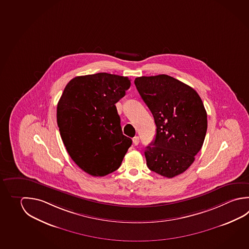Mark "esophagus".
<instances>
[{
	"instance_id": "obj_1",
	"label": "esophagus",
	"mask_w": 249,
	"mask_h": 249,
	"mask_svg": "<svg viewBox=\"0 0 249 249\" xmlns=\"http://www.w3.org/2000/svg\"><path fill=\"white\" fill-rule=\"evenodd\" d=\"M132 141H133V144L135 145H139V143H140V138L138 137V136H136L134 137L133 139H132Z\"/></svg>"
}]
</instances>
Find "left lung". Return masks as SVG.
Here are the masks:
<instances>
[{"label": "left lung", "mask_w": 249, "mask_h": 249, "mask_svg": "<svg viewBox=\"0 0 249 249\" xmlns=\"http://www.w3.org/2000/svg\"><path fill=\"white\" fill-rule=\"evenodd\" d=\"M136 88L153 114L154 141L145 151L150 170L173 178L186 171L204 144L207 113L194 89L167 74L136 78Z\"/></svg>", "instance_id": "left-lung-1"}]
</instances>
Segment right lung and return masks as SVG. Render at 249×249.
Listing matches in <instances>:
<instances>
[{"mask_svg":"<svg viewBox=\"0 0 249 249\" xmlns=\"http://www.w3.org/2000/svg\"><path fill=\"white\" fill-rule=\"evenodd\" d=\"M131 86L128 77L98 72L68 82L57 106L66 149L83 171L104 177L120 167L131 146L123 134L115 104Z\"/></svg>","mask_w":249,"mask_h":249,"instance_id":"1","label":"right lung"}]
</instances>
